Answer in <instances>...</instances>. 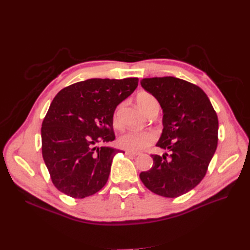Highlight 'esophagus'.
Returning a JSON list of instances; mask_svg holds the SVG:
<instances>
[{
  "mask_svg": "<svg viewBox=\"0 0 250 250\" xmlns=\"http://www.w3.org/2000/svg\"><path fill=\"white\" fill-rule=\"evenodd\" d=\"M125 155L127 156H132V157H136L139 155L138 152H130V151H125Z\"/></svg>",
  "mask_w": 250,
  "mask_h": 250,
  "instance_id": "obj_1",
  "label": "esophagus"
}]
</instances>
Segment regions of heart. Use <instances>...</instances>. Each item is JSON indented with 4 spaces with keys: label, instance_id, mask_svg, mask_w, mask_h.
<instances>
[{
    "label": "heart",
    "instance_id": "heart-1",
    "mask_svg": "<svg viewBox=\"0 0 250 250\" xmlns=\"http://www.w3.org/2000/svg\"><path fill=\"white\" fill-rule=\"evenodd\" d=\"M137 102L141 109L147 114H149L155 107H159L158 101L148 92H142V93H140L137 96ZM118 112H120V107L116 109L113 115V123L116 126H120L121 125ZM157 140H158V134L153 129L129 130V132L123 134L118 138L117 143L121 148L126 151L141 152L152 146Z\"/></svg>",
    "mask_w": 250,
    "mask_h": 250
}]
</instances>
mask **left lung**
<instances>
[{
    "label": "left lung",
    "mask_w": 250,
    "mask_h": 250,
    "mask_svg": "<svg viewBox=\"0 0 250 250\" xmlns=\"http://www.w3.org/2000/svg\"><path fill=\"white\" fill-rule=\"evenodd\" d=\"M141 85L163 109V132L156 146L170 155H151L153 166L140 178L152 192L177 198L207 173L218 145V116L205 92L182 79L145 78Z\"/></svg>",
    "instance_id": "left-lung-1"
}]
</instances>
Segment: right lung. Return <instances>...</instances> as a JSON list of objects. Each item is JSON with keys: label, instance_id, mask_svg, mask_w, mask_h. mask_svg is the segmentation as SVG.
I'll use <instances>...</instances> for the list:
<instances>
[{"label": "right lung", "instance_id": "obj_1", "mask_svg": "<svg viewBox=\"0 0 250 250\" xmlns=\"http://www.w3.org/2000/svg\"><path fill=\"white\" fill-rule=\"evenodd\" d=\"M138 78L88 79L62 89L42 126V151L54 186L74 199L99 191L120 151L96 147L115 139L113 113L133 93Z\"/></svg>", "mask_w": 250, "mask_h": 250}]
</instances>
